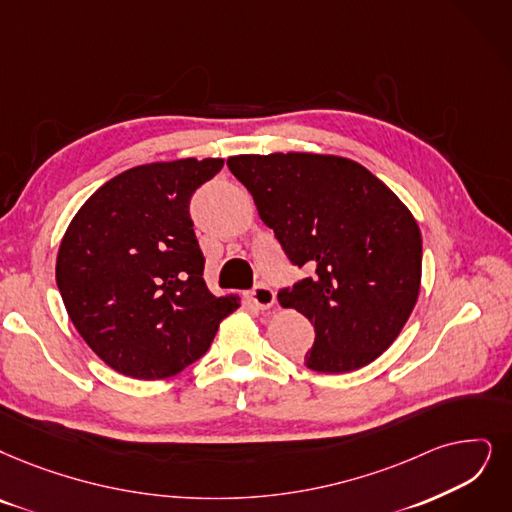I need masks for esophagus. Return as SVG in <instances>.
<instances>
[{"instance_id":"1","label":"esophagus","mask_w":512,"mask_h":512,"mask_svg":"<svg viewBox=\"0 0 512 512\" xmlns=\"http://www.w3.org/2000/svg\"><path fill=\"white\" fill-rule=\"evenodd\" d=\"M250 300L258 306V309H271L275 304V292L269 288L267 283H258L250 292Z\"/></svg>"}]
</instances>
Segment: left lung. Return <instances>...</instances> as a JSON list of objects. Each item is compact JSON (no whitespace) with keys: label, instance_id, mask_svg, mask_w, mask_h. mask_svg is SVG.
<instances>
[{"label":"left lung","instance_id":"1","mask_svg":"<svg viewBox=\"0 0 512 512\" xmlns=\"http://www.w3.org/2000/svg\"><path fill=\"white\" fill-rule=\"evenodd\" d=\"M233 176L306 277L277 298L315 327L304 365L323 374L380 357L412 315L422 237L399 197L357 161L315 153L237 155Z\"/></svg>","mask_w":512,"mask_h":512}]
</instances>
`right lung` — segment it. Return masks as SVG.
Masks as SVG:
<instances>
[{"mask_svg":"<svg viewBox=\"0 0 512 512\" xmlns=\"http://www.w3.org/2000/svg\"><path fill=\"white\" fill-rule=\"evenodd\" d=\"M222 159L149 163L105 182L60 241L56 283L90 349L115 372L168 378L206 355L237 300L203 281L189 203Z\"/></svg>","mask_w":512,"mask_h":512,"instance_id":"1","label":"right lung"}]
</instances>
